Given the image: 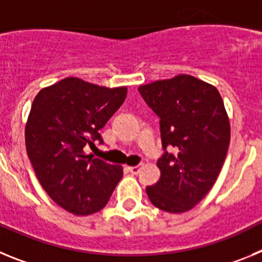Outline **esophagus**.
Here are the masks:
<instances>
[{
	"label": "esophagus",
	"mask_w": 262,
	"mask_h": 262,
	"mask_svg": "<svg viewBox=\"0 0 262 262\" xmlns=\"http://www.w3.org/2000/svg\"><path fill=\"white\" fill-rule=\"evenodd\" d=\"M142 168H143V165L140 164V165H136V166H128V170L133 173V174H138V173L142 170Z\"/></svg>",
	"instance_id": "34e87169"
}]
</instances>
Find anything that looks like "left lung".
Returning a JSON list of instances; mask_svg holds the SVG:
<instances>
[{
	"label": "left lung",
	"mask_w": 262,
	"mask_h": 262,
	"mask_svg": "<svg viewBox=\"0 0 262 262\" xmlns=\"http://www.w3.org/2000/svg\"><path fill=\"white\" fill-rule=\"evenodd\" d=\"M139 93L160 118L165 151L157 161L160 180L145 189L148 198L163 211H189L209 193L226 160L231 126L223 99L214 85L190 75L142 85Z\"/></svg>",
	"instance_id": "obj_1"
}]
</instances>
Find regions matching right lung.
<instances>
[{"label": "right lung", "mask_w": 262, "mask_h": 262, "mask_svg": "<svg viewBox=\"0 0 262 262\" xmlns=\"http://www.w3.org/2000/svg\"><path fill=\"white\" fill-rule=\"evenodd\" d=\"M127 88H106L67 77L34 98L25 138L36 178L51 200L75 215L99 211L123 176L84 148L102 143L99 129L122 106Z\"/></svg>", "instance_id": "add662e5"}]
</instances>
